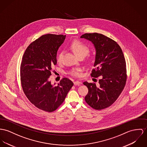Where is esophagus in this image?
Listing matches in <instances>:
<instances>
[{"label": "esophagus", "mask_w": 147, "mask_h": 147, "mask_svg": "<svg viewBox=\"0 0 147 147\" xmlns=\"http://www.w3.org/2000/svg\"><path fill=\"white\" fill-rule=\"evenodd\" d=\"M81 84V82H79V81H75L74 82V84L75 85V86H77V85H80Z\"/></svg>", "instance_id": "obj_1"}]
</instances>
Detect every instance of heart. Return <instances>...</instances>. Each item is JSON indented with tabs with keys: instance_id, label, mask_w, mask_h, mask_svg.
I'll list each match as a JSON object with an SVG mask.
<instances>
[{
	"instance_id": "obj_1",
	"label": "heart",
	"mask_w": 147,
	"mask_h": 147,
	"mask_svg": "<svg viewBox=\"0 0 147 147\" xmlns=\"http://www.w3.org/2000/svg\"><path fill=\"white\" fill-rule=\"evenodd\" d=\"M70 48L74 52V53L76 54L77 57H79L80 56H83L84 57L89 52V49L88 47L84 45V44L82 43L81 42L78 41H73L71 45H70ZM63 55V52H60L57 57V61L60 62L62 59V57ZM82 69L80 68H76L73 69L71 71L70 74L72 76L77 77L80 76V71Z\"/></svg>"
}]
</instances>
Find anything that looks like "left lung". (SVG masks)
<instances>
[{
  "label": "left lung",
  "instance_id": "obj_1",
  "mask_svg": "<svg viewBox=\"0 0 147 147\" xmlns=\"http://www.w3.org/2000/svg\"><path fill=\"white\" fill-rule=\"evenodd\" d=\"M90 41L96 50L95 60L91 76H100L99 85L83 82L88 93L85 101L96 110L110 106L124 88L126 80V62L123 51L116 42L97 33L85 34L80 36Z\"/></svg>",
  "mask_w": 147,
  "mask_h": 147
}]
</instances>
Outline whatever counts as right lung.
Returning <instances> with one entry per match:
<instances>
[{
  "instance_id": "obj_1",
  "label": "right lung",
  "mask_w": 147,
  "mask_h": 147,
  "mask_svg": "<svg viewBox=\"0 0 147 147\" xmlns=\"http://www.w3.org/2000/svg\"><path fill=\"white\" fill-rule=\"evenodd\" d=\"M66 36L46 34L26 49L21 65L23 90L38 109L47 112L57 109L64 102L73 83L64 78L56 86L49 80L51 70L57 64V51Z\"/></svg>"
}]
</instances>
